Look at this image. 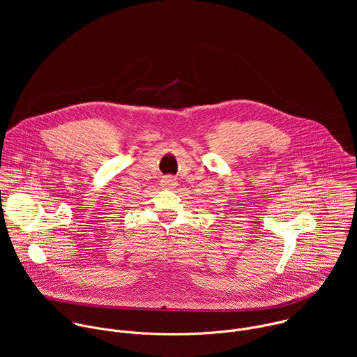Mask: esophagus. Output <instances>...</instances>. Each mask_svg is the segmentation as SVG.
Masks as SVG:
<instances>
[{
    "instance_id": "esophagus-1",
    "label": "esophagus",
    "mask_w": 357,
    "mask_h": 357,
    "mask_svg": "<svg viewBox=\"0 0 357 357\" xmlns=\"http://www.w3.org/2000/svg\"><path fill=\"white\" fill-rule=\"evenodd\" d=\"M161 182H162V186H164V188H168V189H174V188L178 185L176 178H175V176H172V175L165 176Z\"/></svg>"
}]
</instances>
